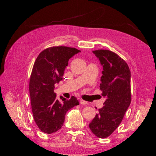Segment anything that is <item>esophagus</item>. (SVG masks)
Instances as JSON below:
<instances>
[{
  "label": "esophagus",
  "instance_id": "obj_1",
  "mask_svg": "<svg viewBox=\"0 0 156 156\" xmlns=\"http://www.w3.org/2000/svg\"><path fill=\"white\" fill-rule=\"evenodd\" d=\"M80 104L81 105H87V101H85V100H80Z\"/></svg>",
  "mask_w": 156,
  "mask_h": 156
}]
</instances>
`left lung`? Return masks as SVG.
I'll list each match as a JSON object with an SVG mask.
<instances>
[{
	"instance_id": "obj_1",
	"label": "left lung",
	"mask_w": 156,
	"mask_h": 156,
	"mask_svg": "<svg viewBox=\"0 0 156 156\" xmlns=\"http://www.w3.org/2000/svg\"><path fill=\"white\" fill-rule=\"evenodd\" d=\"M103 67L100 89L106 98L104 106L89 123L100 138L109 137L122 122L131 103V72L128 65L115 53L107 49L93 51Z\"/></svg>"
}]
</instances>
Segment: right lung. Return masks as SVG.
Here are the masks:
<instances>
[{"instance_id": "add662e5", "label": "right lung", "mask_w": 156, "mask_h": 156, "mask_svg": "<svg viewBox=\"0 0 156 156\" xmlns=\"http://www.w3.org/2000/svg\"><path fill=\"white\" fill-rule=\"evenodd\" d=\"M73 47H51L42 51L34 62L30 80L31 111L34 121L43 133L51 134L62 127L66 113L79 105L76 97L56 99L55 84L62 80L68 61L80 52Z\"/></svg>"}]
</instances>
